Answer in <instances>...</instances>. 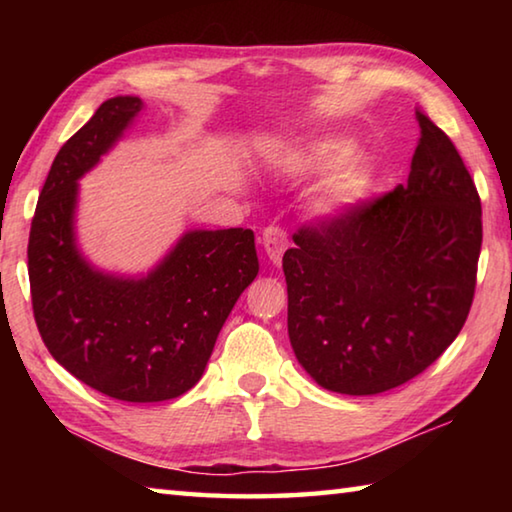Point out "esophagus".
Segmentation results:
<instances>
[{
    "instance_id": "1",
    "label": "esophagus",
    "mask_w": 512,
    "mask_h": 512,
    "mask_svg": "<svg viewBox=\"0 0 512 512\" xmlns=\"http://www.w3.org/2000/svg\"><path fill=\"white\" fill-rule=\"evenodd\" d=\"M262 246L266 250L268 259H271L273 264H280L284 250L289 246L287 232H284V228H280V225H268V228H264L262 232Z\"/></svg>"
}]
</instances>
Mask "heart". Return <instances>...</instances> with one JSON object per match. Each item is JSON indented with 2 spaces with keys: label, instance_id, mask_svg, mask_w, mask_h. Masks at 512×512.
I'll list each match as a JSON object with an SVG mask.
<instances>
[{
  "label": "heart",
  "instance_id": "b5f03b06",
  "mask_svg": "<svg viewBox=\"0 0 512 512\" xmlns=\"http://www.w3.org/2000/svg\"><path fill=\"white\" fill-rule=\"evenodd\" d=\"M357 158V144L345 137H320L300 149L284 155V167L298 173H334ZM370 189V173L363 167H350L343 171L323 196L325 214H343L357 207Z\"/></svg>",
  "mask_w": 512,
  "mask_h": 512
}]
</instances>
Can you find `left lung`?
Wrapping results in <instances>:
<instances>
[{"instance_id":"obj_1","label":"left lung","mask_w":512,"mask_h":512,"mask_svg":"<svg viewBox=\"0 0 512 512\" xmlns=\"http://www.w3.org/2000/svg\"><path fill=\"white\" fill-rule=\"evenodd\" d=\"M406 185L302 225L282 257L289 339L327 391L377 395L418 377L470 314L481 198L452 140L415 112Z\"/></svg>"}]
</instances>
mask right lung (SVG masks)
Returning <instances> with one entry per match:
<instances>
[{
    "mask_svg": "<svg viewBox=\"0 0 512 512\" xmlns=\"http://www.w3.org/2000/svg\"><path fill=\"white\" fill-rule=\"evenodd\" d=\"M137 97L103 101L58 151L29 235L38 332L60 366L121 402H162L203 377L225 318L257 277L253 230H192L146 277L85 262L74 239L79 180L142 115Z\"/></svg>",
    "mask_w": 512,
    "mask_h": 512,
    "instance_id": "obj_1",
    "label": "right lung"
}]
</instances>
